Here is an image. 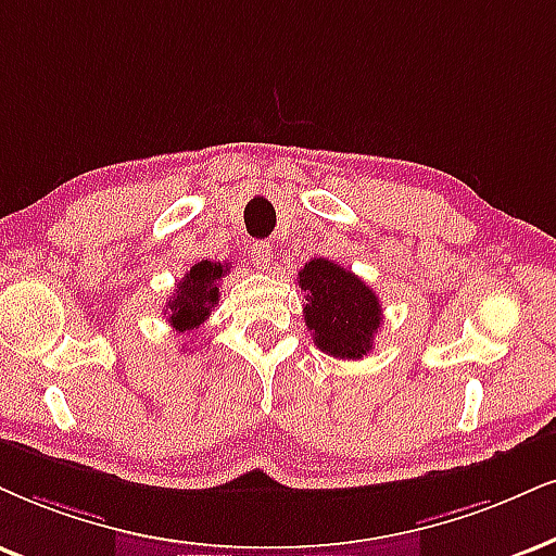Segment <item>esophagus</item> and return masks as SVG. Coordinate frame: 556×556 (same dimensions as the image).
<instances>
[{"mask_svg": "<svg viewBox=\"0 0 556 556\" xmlns=\"http://www.w3.org/2000/svg\"><path fill=\"white\" fill-rule=\"evenodd\" d=\"M250 257H252V263H255L257 267H263V270H267V267H270V263H273V244L270 242H263V239H260V242H252Z\"/></svg>", "mask_w": 556, "mask_h": 556, "instance_id": "obj_1", "label": "esophagus"}]
</instances>
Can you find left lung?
Returning a JSON list of instances; mask_svg holds the SVG:
<instances>
[{
	"mask_svg": "<svg viewBox=\"0 0 556 556\" xmlns=\"http://www.w3.org/2000/svg\"><path fill=\"white\" fill-rule=\"evenodd\" d=\"M306 293L304 319L314 345L332 358L358 361L374 348L383 314L379 296L355 273L325 257H314L299 270Z\"/></svg>",
	"mask_w": 556,
	"mask_h": 556,
	"instance_id": "obj_1",
	"label": "left lung"
}]
</instances>
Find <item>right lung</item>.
I'll return each mask as SVG.
<instances>
[{
  "label": "right lung",
  "instance_id": "right-lung-1",
  "mask_svg": "<svg viewBox=\"0 0 556 556\" xmlns=\"http://www.w3.org/2000/svg\"><path fill=\"white\" fill-rule=\"evenodd\" d=\"M226 267L222 263L201 260L185 273V278L177 283L173 299L167 301V321L177 332H193L198 325H203L214 304H218V286Z\"/></svg>",
  "mask_w": 556,
  "mask_h": 556
}]
</instances>
